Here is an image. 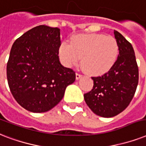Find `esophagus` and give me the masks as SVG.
<instances>
[{
	"mask_svg": "<svg viewBox=\"0 0 146 146\" xmlns=\"http://www.w3.org/2000/svg\"><path fill=\"white\" fill-rule=\"evenodd\" d=\"M82 76H83V75L81 74H79V73H76V74H75V77H76L77 80H78V79H80L81 78H82Z\"/></svg>",
	"mask_w": 146,
	"mask_h": 146,
	"instance_id": "obj_1",
	"label": "esophagus"
}]
</instances>
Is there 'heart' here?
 Listing matches in <instances>:
<instances>
[{
  "label": "heart",
  "mask_w": 146,
  "mask_h": 146,
  "mask_svg": "<svg viewBox=\"0 0 146 146\" xmlns=\"http://www.w3.org/2000/svg\"><path fill=\"white\" fill-rule=\"evenodd\" d=\"M119 47L116 39L103 34H79L71 39L70 44L62 42L58 48L62 62L67 67L76 65L81 58V65L92 75H101L116 63Z\"/></svg>",
  "instance_id": "obj_1"
}]
</instances>
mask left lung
Returning a JSON list of instances; mask_svg holds the SVG:
<instances>
[{"label": "left lung", "mask_w": 146, "mask_h": 146, "mask_svg": "<svg viewBox=\"0 0 146 146\" xmlns=\"http://www.w3.org/2000/svg\"><path fill=\"white\" fill-rule=\"evenodd\" d=\"M119 47L116 63L102 76L92 77L93 89L84 94L89 108L98 116L113 117L123 112L133 98L139 82V69L133 46L114 30Z\"/></svg>", "instance_id": "1"}]
</instances>
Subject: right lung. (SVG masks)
Returning a JSON list of instances; mask_svg holds the SVG:
<instances>
[{"mask_svg": "<svg viewBox=\"0 0 146 146\" xmlns=\"http://www.w3.org/2000/svg\"><path fill=\"white\" fill-rule=\"evenodd\" d=\"M60 30L40 25L13 42L7 65V78L17 102L33 113H44L60 102L75 72L58 58Z\"/></svg>", "mask_w": 146, "mask_h": 146, "instance_id": "add662e5", "label": "right lung"}]
</instances>
